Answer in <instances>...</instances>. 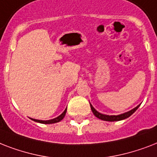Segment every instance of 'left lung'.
I'll return each mask as SVG.
<instances>
[{
    "mask_svg": "<svg viewBox=\"0 0 157 157\" xmlns=\"http://www.w3.org/2000/svg\"><path fill=\"white\" fill-rule=\"evenodd\" d=\"M139 106H137L136 107H134V109L130 110L129 112H124L123 114H121V115H117V116H108V115H104V114H102L100 112H97L92 105L90 104V108L92 110V112H93L94 115L96 117H98V119H101L103 120V121H121V120H124V119H126L128 118L129 117H130L133 113H134L135 111H136L138 108H139Z\"/></svg>",
    "mask_w": 157,
    "mask_h": 157,
    "instance_id": "8db88e82",
    "label": "left lung"
}]
</instances>
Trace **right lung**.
Listing matches in <instances>:
<instances>
[{
  "mask_svg": "<svg viewBox=\"0 0 157 157\" xmlns=\"http://www.w3.org/2000/svg\"><path fill=\"white\" fill-rule=\"evenodd\" d=\"M67 112V108L64 110V112L62 113L60 116H59L56 118H54V119L52 120H49V121H40V120H36V119H32L33 121L36 122H39V123H41V124H54V123H57V122H59L60 121L63 119V117H65V115H66Z\"/></svg>",
  "mask_w": 157,
  "mask_h": 157,
  "instance_id": "add662e5",
  "label": "right lung"
}]
</instances>
